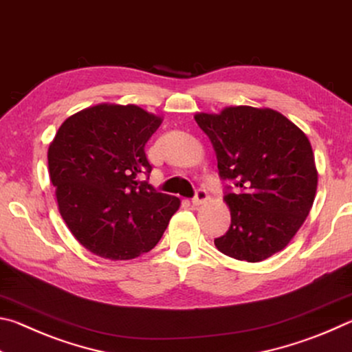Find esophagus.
Here are the masks:
<instances>
[{
	"instance_id": "esophagus-1",
	"label": "esophagus",
	"mask_w": 352,
	"mask_h": 352,
	"mask_svg": "<svg viewBox=\"0 0 352 352\" xmlns=\"http://www.w3.org/2000/svg\"><path fill=\"white\" fill-rule=\"evenodd\" d=\"M208 199V192L205 189H197V192H195V195L192 197V205L194 206H199L204 204V201H206Z\"/></svg>"
}]
</instances>
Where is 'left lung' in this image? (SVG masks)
<instances>
[{
	"instance_id": "8db88e82",
	"label": "left lung",
	"mask_w": 352,
	"mask_h": 352,
	"mask_svg": "<svg viewBox=\"0 0 352 352\" xmlns=\"http://www.w3.org/2000/svg\"><path fill=\"white\" fill-rule=\"evenodd\" d=\"M199 127L216 151L226 186L231 225L214 239L230 258L259 262L287 245L305 223L318 172L306 133L276 110L239 105L197 113Z\"/></svg>"
}]
</instances>
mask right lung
Wrapping results in <instances>:
<instances>
[{
  "mask_svg": "<svg viewBox=\"0 0 352 352\" xmlns=\"http://www.w3.org/2000/svg\"><path fill=\"white\" fill-rule=\"evenodd\" d=\"M163 119L138 105L99 104L69 116L47 148L58 211L93 254L135 259L162 239L180 199L157 192L144 147Z\"/></svg>",
  "mask_w": 352,
  "mask_h": 352,
  "instance_id": "obj_1",
  "label": "right lung"
}]
</instances>
